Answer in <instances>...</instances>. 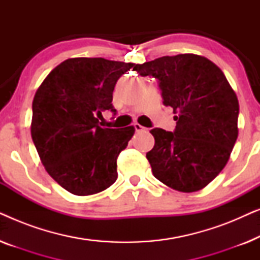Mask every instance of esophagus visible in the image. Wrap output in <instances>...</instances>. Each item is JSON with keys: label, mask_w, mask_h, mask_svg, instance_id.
<instances>
[{"label": "esophagus", "mask_w": 260, "mask_h": 260, "mask_svg": "<svg viewBox=\"0 0 260 260\" xmlns=\"http://www.w3.org/2000/svg\"><path fill=\"white\" fill-rule=\"evenodd\" d=\"M134 127H135V130L137 131V133H140V131H143V130H145V127H144V126H142L141 124H138V123L134 124Z\"/></svg>", "instance_id": "34e87169"}]
</instances>
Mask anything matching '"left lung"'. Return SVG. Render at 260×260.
Returning <instances> with one entry per match:
<instances>
[{"label":"left lung","mask_w":260,"mask_h":260,"mask_svg":"<svg viewBox=\"0 0 260 260\" xmlns=\"http://www.w3.org/2000/svg\"><path fill=\"white\" fill-rule=\"evenodd\" d=\"M134 70L156 78L163 104L177 113L174 133L150 131L155 145L147 158L152 174L175 190L202 189L223 169L236 144V92L214 62L190 53L137 63Z\"/></svg>","instance_id":"1"}]
</instances>
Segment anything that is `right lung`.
Masks as SVG:
<instances>
[{
    "instance_id": "add662e5",
    "label": "right lung",
    "mask_w": 260,
    "mask_h": 260,
    "mask_svg": "<svg viewBox=\"0 0 260 260\" xmlns=\"http://www.w3.org/2000/svg\"><path fill=\"white\" fill-rule=\"evenodd\" d=\"M135 63L104 58H72L51 71L33 99L30 134L47 172L79 197L105 190L117 180V157L134 126L103 127L105 110L115 112L117 80Z\"/></svg>"
}]
</instances>
